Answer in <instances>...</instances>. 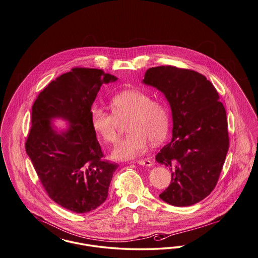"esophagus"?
Segmentation results:
<instances>
[{"label": "esophagus", "instance_id": "esophagus-1", "mask_svg": "<svg viewBox=\"0 0 258 258\" xmlns=\"http://www.w3.org/2000/svg\"><path fill=\"white\" fill-rule=\"evenodd\" d=\"M138 164H140V165H143V166H152L154 163H153V161H151V160H138V161H136Z\"/></svg>", "mask_w": 258, "mask_h": 258}]
</instances>
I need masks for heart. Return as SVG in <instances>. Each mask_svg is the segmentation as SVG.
Segmentation results:
<instances>
[{
  "instance_id": "obj_1",
  "label": "heart",
  "mask_w": 258,
  "mask_h": 258,
  "mask_svg": "<svg viewBox=\"0 0 258 258\" xmlns=\"http://www.w3.org/2000/svg\"><path fill=\"white\" fill-rule=\"evenodd\" d=\"M112 112L99 106L91 109V123L96 134L105 142L114 143L120 136V121L128 119L130 134L112 151L114 159L133 160L143 155L150 140L161 141L168 131L169 116L165 105L138 90H125L110 99Z\"/></svg>"
}]
</instances>
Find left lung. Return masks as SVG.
Segmentation results:
<instances>
[{
	"mask_svg": "<svg viewBox=\"0 0 258 258\" xmlns=\"http://www.w3.org/2000/svg\"><path fill=\"white\" fill-rule=\"evenodd\" d=\"M142 83L160 91L171 108V141L156 156L172 172L171 184L160 198L176 207L194 205L216 186L228 151L219 94L204 75L171 66L149 69Z\"/></svg>",
	"mask_w": 258,
	"mask_h": 258,
	"instance_id": "1",
	"label": "left lung"
}]
</instances>
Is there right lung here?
Here are the masks:
<instances>
[{
	"instance_id": "right-lung-1",
	"label": "right lung",
	"mask_w": 258,
	"mask_h": 258,
	"mask_svg": "<svg viewBox=\"0 0 258 258\" xmlns=\"http://www.w3.org/2000/svg\"><path fill=\"white\" fill-rule=\"evenodd\" d=\"M117 80L101 70L75 68L43 89L32 107L27 155L50 198L77 214L93 211L106 200L118 168L101 160L91 123V107L100 87ZM56 118L69 124L58 129Z\"/></svg>"
}]
</instances>
